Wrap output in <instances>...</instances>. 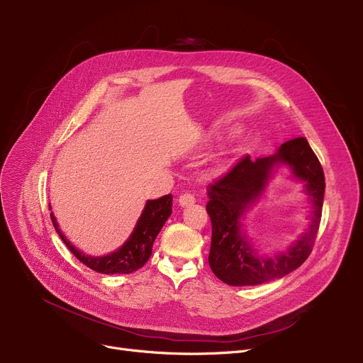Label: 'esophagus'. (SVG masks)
Returning a JSON list of instances; mask_svg holds the SVG:
<instances>
[{
  "instance_id": "34e87169",
  "label": "esophagus",
  "mask_w": 363,
  "mask_h": 363,
  "mask_svg": "<svg viewBox=\"0 0 363 363\" xmlns=\"http://www.w3.org/2000/svg\"><path fill=\"white\" fill-rule=\"evenodd\" d=\"M178 203H179L181 207H186V206L194 204V203H196V199H194V196H191V194H182V196L179 197Z\"/></svg>"
}]
</instances>
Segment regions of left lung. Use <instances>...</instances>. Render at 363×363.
I'll return each instance as SVG.
<instances>
[{"instance_id":"8db88e82","label":"left lung","mask_w":363,"mask_h":363,"mask_svg":"<svg viewBox=\"0 0 363 363\" xmlns=\"http://www.w3.org/2000/svg\"><path fill=\"white\" fill-rule=\"evenodd\" d=\"M282 165L289 167L294 179L303 184V192L311 203V222L287 251L264 255L254 249L240 220ZM323 193V170L306 138L284 143L268 157L241 159L225 177L207 188L206 211L212 220L208 264L213 274L228 285L247 287L279 279L296 271L312 252L320 223Z\"/></svg>"}]
</instances>
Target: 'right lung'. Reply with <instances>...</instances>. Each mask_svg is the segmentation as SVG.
Masks as SVG:
<instances>
[{
  "label": "right lung",
  "mask_w": 363,
  "mask_h": 363,
  "mask_svg": "<svg viewBox=\"0 0 363 363\" xmlns=\"http://www.w3.org/2000/svg\"><path fill=\"white\" fill-rule=\"evenodd\" d=\"M51 211V204H50ZM172 213V194L163 196L156 200H147L144 211L137 220L135 228L130 233L129 238L114 250L104 256H89L81 252L65 237L55 216L51 213V220L57 234L60 235L67 249L79 259L88 268L100 274H130L137 271L147 263L151 256L152 242L162 231L163 225Z\"/></svg>",
  "instance_id": "obj_1"
}]
</instances>
